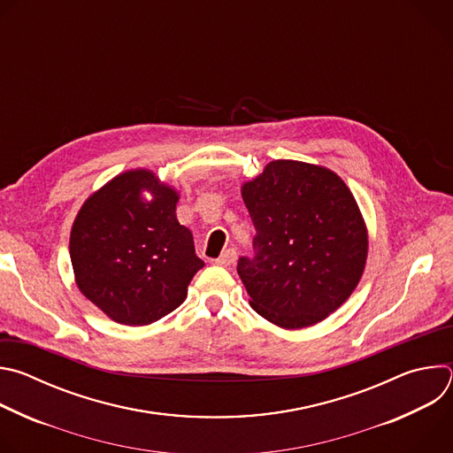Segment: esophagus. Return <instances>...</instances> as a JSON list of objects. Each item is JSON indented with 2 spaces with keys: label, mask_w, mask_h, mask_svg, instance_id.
Masks as SVG:
<instances>
[{
  "label": "esophagus",
  "mask_w": 453,
  "mask_h": 453,
  "mask_svg": "<svg viewBox=\"0 0 453 453\" xmlns=\"http://www.w3.org/2000/svg\"><path fill=\"white\" fill-rule=\"evenodd\" d=\"M236 262V250L234 249H227V250H224L217 260H215V264L217 265H222V267H227V265H233Z\"/></svg>",
  "instance_id": "1"
}]
</instances>
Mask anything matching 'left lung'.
Masks as SVG:
<instances>
[{
    "mask_svg": "<svg viewBox=\"0 0 453 453\" xmlns=\"http://www.w3.org/2000/svg\"><path fill=\"white\" fill-rule=\"evenodd\" d=\"M242 199L256 227L254 260H238L252 310L283 330H301L341 308L369 249L346 182L326 166L278 159L242 184Z\"/></svg>",
    "mask_w": 453,
    "mask_h": 453,
    "instance_id": "1",
    "label": "left lung"
}]
</instances>
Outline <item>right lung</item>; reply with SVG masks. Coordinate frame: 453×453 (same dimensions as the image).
I'll use <instances>...</instances> for the list:
<instances>
[{
	"label": "right lung",
	"instance_id": "add662e5",
	"mask_svg": "<svg viewBox=\"0 0 453 453\" xmlns=\"http://www.w3.org/2000/svg\"><path fill=\"white\" fill-rule=\"evenodd\" d=\"M177 203L173 186L134 168L93 191L73 220L75 283L118 325L145 326L168 315L204 267L191 231L177 220Z\"/></svg>",
	"mask_w": 453,
	"mask_h": 453
}]
</instances>
